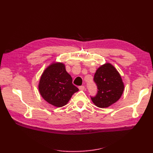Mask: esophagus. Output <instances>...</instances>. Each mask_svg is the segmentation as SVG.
<instances>
[{
    "label": "esophagus",
    "instance_id": "obj_1",
    "mask_svg": "<svg viewBox=\"0 0 153 153\" xmlns=\"http://www.w3.org/2000/svg\"><path fill=\"white\" fill-rule=\"evenodd\" d=\"M79 89L81 90V91H84L85 89V87L84 85H81V86H79Z\"/></svg>",
    "mask_w": 153,
    "mask_h": 153
}]
</instances>
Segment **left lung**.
<instances>
[{"label": "left lung", "mask_w": 153, "mask_h": 153, "mask_svg": "<svg viewBox=\"0 0 153 153\" xmlns=\"http://www.w3.org/2000/svg\"><path fill=\"white\" fill-rule=\"evenodd\" d=\"M94 81L98 91L96 95L91 97L97 107L107 108L121 97L124 84L118 72L111 64L106 63L97 69Z\"/></svg>", "instance_id": "1"}]
</instances>
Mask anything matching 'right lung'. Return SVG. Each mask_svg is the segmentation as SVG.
Here are the masks:
<instances>
[{
    "label": "right lung",
    "instance_id": "add662e5",
    "mask_svg": "<svg viewBox=\"0 0 153 153\" xmlns=\"http://www.w3.org/2000/svg\"><path fill=\"white\" fill-rule=\"evenodd\" d=\"M38 88L42 97L57 107L66 105L72 95L79 91L72 84V79L64 64L60 62L53 63L45 69Z\"/></svg>",
    "mask_w": 153,
    "mask_h": 153
}]
</instances>
